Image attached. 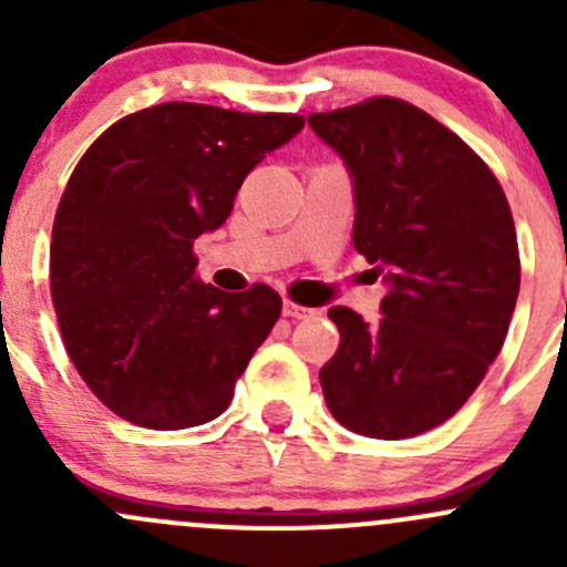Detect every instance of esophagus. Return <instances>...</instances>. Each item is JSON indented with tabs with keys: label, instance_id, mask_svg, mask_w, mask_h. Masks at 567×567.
Masks as SVG:
<instances>
[{
	"label": "esophagus",
	"instance_id": "obj_1",
	"mask_svg": "<svg viewBox=\"0 0 567 567\" xmlns=\"http://www.w3.org/2000/svg\"><path fill=\"white\" fill-rule=\"evenodd\" d=\"M282 316H285V318H296V320H307V318L318 316V312L310 310V307L299 305V301L285 299V301H282Z\"/></svg>",
	"mask_w": 567,
	"mask_h": 567
}]
</instances>
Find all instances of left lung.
I'll list each match as a JSON object with an SVG mask.
<instances>
[{"label": "left lung", "instance_id": "1", "mask_svg": "<svg viewBox=\"0 0 567 567\" xmlns=\"http://www.w3.org/2000/svg\"><path fill=\"white\" fill-rule=\"evenodd\" d=\"M307 120L346 158L353 247L390 285L375 323L329 310L340 346L320 368L326 405L362 436H416L447 422L502 351L522 285L511 205L488 164L409 101Z\"/></svg>", "mask_w": 567, "mask_h": 567}]
</instances>
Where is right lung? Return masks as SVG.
I'll return each mask as SVG.
<instances>
[{
  "instance_id": "add662e5",
  "label": "right lung",
  "mask_w": 567,
  "mask_h": 567,
  "mask_svg": "<svg viewBox=\"0 0 567 567\" xmlns=\"http://www.w3.org/2000/svg\"><path fill=\"white\" fill-rule=\"evenodd\" d=\"M301 114L169 101L112 123L73 169L51 230V301L95 398L151 431L216 420L282 312L268 285L194 279V241L225 225Z\"/></svg>"
}]
</instances>
